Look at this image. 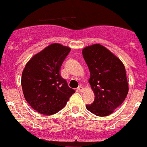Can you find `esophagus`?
Returning <instances> with one entry per match:
<instances>
[{"mask_svg":"<svg viewBox=\"0 0 147 147\" xmlns=\"http://www.w3.org/2000/svg\"><path fill=\"white\" fill-rule=\"evenodd\" d=\"M83 89H84V88H83V86H82V85H80V86H79V87L78 88V90L80 91V92H82Z\"/></svg>","mask_w":147,"mask_h":147,"instance_id":"esophagus-1","label":"esophagus"}]
</instances>
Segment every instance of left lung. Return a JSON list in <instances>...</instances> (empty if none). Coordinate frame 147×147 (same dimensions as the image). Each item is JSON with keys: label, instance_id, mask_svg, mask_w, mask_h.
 Masks as SVG:
<instances>
[{"label": "left lung", "instance_id": "obj_1", "mask_svg": "<svg viewBox=\"0 0 147 147\" xmlns=\"http://www.w3.org/2000/svg\"><path fill=\"white\" fill-rule=\"evenodd\" d=\"M82 55L89 72V82L94 92V101L86 105L98 116H107L123 103L128 93L125 68L119 58L100 44L84 48Z\"/></svg>", "mask_w": 147, "mask_h": 147}]
</instances>
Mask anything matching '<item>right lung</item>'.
I'll use <instances>...</instances> for the list:
<instances>
[{"instance_id":"1","label":"right lung","mask_w":147,"mask_h":147,"mask_svg":"<svg viewBox=\"0 0 147 147\" xmlns=\"http://www.w3.org/2000/svg\"><path fill=\"white\" fill-rule=\"evenodd\" d=\"M70 50L61 44H51L26 64L21 80L23 94L27 103L39 113H56L75 92L60 74Z\"/></svg>"}]
</instances>
